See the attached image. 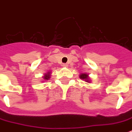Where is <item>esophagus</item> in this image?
Wrapping results in <instances>:
<instances>
[{"label":"esophagus","instance_id":"1","mask_svg":"<svg viewBox=\"0 0 132 132\" xmlns=\"http://www.w3.org/2000/svg\"><path fill=\"white\" fill-rule=\"evenodd\" d=\"M62 66H63V67H65V68H66V67H68V64H62Z\"/></svg>","mask_w":132,"mask_h":132}]
</instances>
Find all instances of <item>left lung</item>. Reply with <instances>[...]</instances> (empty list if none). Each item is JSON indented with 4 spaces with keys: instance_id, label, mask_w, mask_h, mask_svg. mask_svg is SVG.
Segmentation results:
<instances>
[{
    "instance_id": "8db88e82",
    "label": "left lung",
    "mask_w": 132,
    "mask_h": 132,
    "mask_svg": "<svg viewBox=\"0 0 132 132\" xmlns=\"http://www.w3.org/2000/svg\"><path fill=\"white\" fill-rule=\"evenodd\" d=\"M80 78L81 79H85V81H89V80H87L88 78V75L85 74V73H84V74H81L80 75Z\"/></svg>"
}]
</instances>
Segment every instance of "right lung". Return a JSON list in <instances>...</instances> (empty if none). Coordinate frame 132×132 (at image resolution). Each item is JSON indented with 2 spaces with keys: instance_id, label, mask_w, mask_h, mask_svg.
I'll return each instance as SVG.
<instances>
[{
  "instance_id": "right-lung-1",
  "label": "right lung",
  "mask_w": 132,
  "mask_h": 132,
  "mask_svg": "<svg viewBox=\"0 0 132 132\" xmlns=\"http://www.w3.org/2000/svg\"><path fill=\"white\" fill-rule=\"evenodd\" d=\"M50 78V72H48L47 74H46L45 75H44V79H48Z\"/></svg>"
}]
</instances>
